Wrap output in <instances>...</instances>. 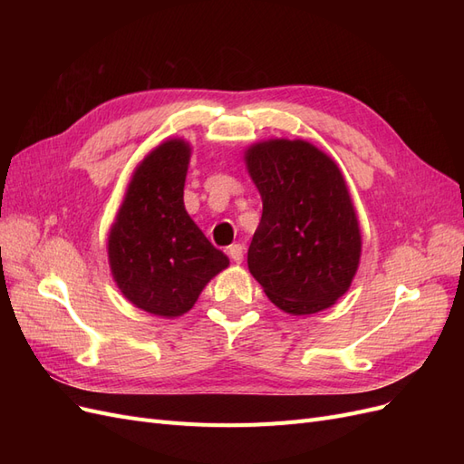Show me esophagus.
<instances>
[{
    "mask_svg": "<svg viewBox=\"0 0 464 464\" xmlns=\"http://www.w3.org/2000/svg\"><path fill=\"white\" fill-rule=\"evenodd\" d=\"M228 256L234 263H242L244 261V246L242 244H232L228 247Z\"/></svg>",
    "mask_w": 464,
    "mask_h": 464,
    "instance_id": "esophagus-1",
    "label": "esophagus"
}]
</instances>
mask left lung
<instances>
[{"label": "left lung", "mask_w": 464, "mask_h": 464, "mask_svg": "<svg viewBox=\"0 0 464 464\" xmlns=\"http://www.w3.org/2000/svg\"><path fill=\"white\" fill-rule=\"evenodd\" d=\"M244 162L263 201L249 273L278 310L312 315L353 285L362 232L341 168L304 139H266Z\"/></svg>", "instance_id": "8db88e82"}]
</instances>
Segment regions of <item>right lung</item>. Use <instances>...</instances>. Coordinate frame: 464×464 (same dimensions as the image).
I'll return each mask as SVG.
<instances>
[{
	"label": "right lung",
	"mask_w": 464,
	"mask_h": 464,
	"mask_svg": "<svg viewBox=\"0 0 464 464\" xmlns=\"http://www.w3.org/2000/svg\"><path fill=\"white\" fill-rule=\"evenodd\" d=\"M191 145L181 137L137 164L108 232V263L120 292L139 310L188 314L230 259L210 244L184 205Z\"/></svg>",
	"instance_id": "obj_1"
}]
</instances>
